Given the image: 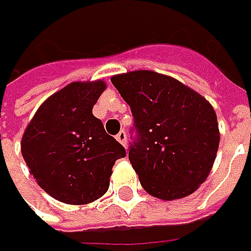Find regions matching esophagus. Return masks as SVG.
Instances as JSON below:
<instances>
[{"label":"esophagus","mask_w":251,"mask_h":251,"mask_svg":"<svg viewBox=\"0 0 251 251\" xmlns=\"http://www.w3.org/2000/svg\"><path fill=\"white\" fill-rule=\"evenodd\" d=\"M116 140L126 147V144H127V134H126V131H120V132L116 135Z\"/></svg>","instance_id":"34e87169"}]
</instances>
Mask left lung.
<instances>
[{
  "label": "left lung",
  "instance_id": "obj_1",
  "mask_svg": "<svg viewBox=\"0 0 251 251\" xmlns=\"http://www.w3.org/2000/svg\"><path fill=\"white\" fill-rule=\"evenodd\" d=\"M134 116L137 140L128 159L144 190L178 200L207 180L217 158L219 128L211 103L177 79L138 70L111 76Z\"/></svg>",
  "mask_w": 251,
  "mask_h": 251
}]
</instances>
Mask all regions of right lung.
I'll return each instance as SVG.
<instances>
[{
    "mask_svg": "<svg viewBox=\"0 0 251 251\" xmlns=\"http://www.w3.org/2000/svg\"><path fill=\"white\" fill-rule=\"evenodd\" d=\"M104 89V81L68 83L40 104L21 141L37 184L65 204L100 198L109 190L113 165L126 156L92 113Z\"/></svg>",
    "mask_w": 251,
    "mask_h": 251,
    "instance_id": "obj_1",
    "label": "right lung"
}]
</instances>
